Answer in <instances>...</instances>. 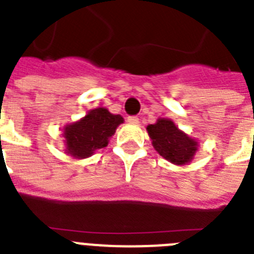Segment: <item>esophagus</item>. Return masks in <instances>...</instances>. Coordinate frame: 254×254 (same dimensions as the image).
I'll return each mask as SVG.
<instances>
[{
  "mask_svg": "<svg viewBox=\"0 0 254 254\" xmlns=\"http://www.w3.org/2000/svg\"><path fill=\"white\" fill-rule=\"evenodd\" d=\"M127 122L131 123V125H137V123H138V117L128 116V117H127Z\"/></svg>",
  "mask_w": 254,
  "mask_h": 254,
  "instance_id": "esophagus-1",
  "label": "esophagus"
}]
</instances>
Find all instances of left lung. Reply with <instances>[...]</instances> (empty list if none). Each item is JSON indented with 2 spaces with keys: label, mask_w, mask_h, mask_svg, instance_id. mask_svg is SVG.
Here are the masks:
<instances>
[{
  "label": "left lung",
  "mask_w": 254,
  "mask_h": 254,
  "mask_svg": "<svg viewBox=\"0 0 254 254\" xmlns=\"http://www.w3.org/2000/svg\"><path fill=\"white\" fill-rule=\"evenodd\" d=\"M147 132L155 150L170 163L183 165L193 158L197 142L179 131L170 120H159L155 125L147 126Z\"/></svg>",
  "instance_id": "1"
}]
</instances>
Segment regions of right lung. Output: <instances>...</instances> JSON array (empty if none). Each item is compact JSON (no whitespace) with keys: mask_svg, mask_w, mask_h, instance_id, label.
I'll return each instance as SVG.
<instances>
[{"mask_svg":"<svg viewBox=\"0 0 254 254\" xmlns=\"http://www.w3.org/2000/svg\"><path fill=\"white\" fill-rule=\"evenodd\" d=\"M123 122L118 114H112L104 108L90 111L78 122L64 128L67 151L75 158H87L95 150L108 145V140Z\"/></svg>","mask_w":254,"mask_h":254,"instance_id":"add662e5","label":"right lung"}]
</instances>
